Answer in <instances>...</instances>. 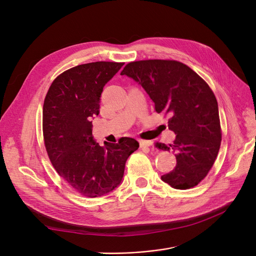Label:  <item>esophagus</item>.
<instances>
[{"label": "esophagus", "instance_id": "1", "mask_svg": "<svg viewBox=\"0 0 256 256\" xmlns=\"http://www.w3.org/2000/svg\"><path fill=\"white\" fill-rule=\"evenodd\" d=\"M139 143H140V147H142V148H144V147H150L154 144L152 141H148V140H140Z\"/></svg>", "mask_w": 256, "mask_h": 256}]
</instances>
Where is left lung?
<instances>
[{
    "label": "left lung",
    "instance_id": "left-lung-1",
    "mask_svg": "<svg viewBox=\"0 0 256 256\" xmlns=\"http://www.w3.org/2000/svg\"><path fill=\"white\" fill-rule=\"evenodd\" d=\"M120 74L142 86L158 113L170 116L168 128L176 140L156 147L172 150L176 166L160 178L178 190L197 186L212 167L221 144L218 102L210 86L189 66L174 60L130 62Z\"/></svg>",
    "mask_w": 256,
    "mask_h": 256
}]
</instances>
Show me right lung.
Listing matches in <instances>:
<instances>
[{
    "label": "right lung",
    "instance_id": "right-lung-1",
    "mask_svg": "<svg viewBox=\"0 0 256 256\" xmlns=\"http://www.w3.org/2000/svg\"><path fill=\"white\" fill-rule=\"evenodd\" d=\"M124 63L92 62L62 72L44 104L46 148L59 176L87 197H100L121 184L128 158L139 143L124 137L100 146L93 139L91 119L100 114L104 86Z\"/></svg>",
    "mask_w": 256,
    "mask_h": 256
}]
</instances>
